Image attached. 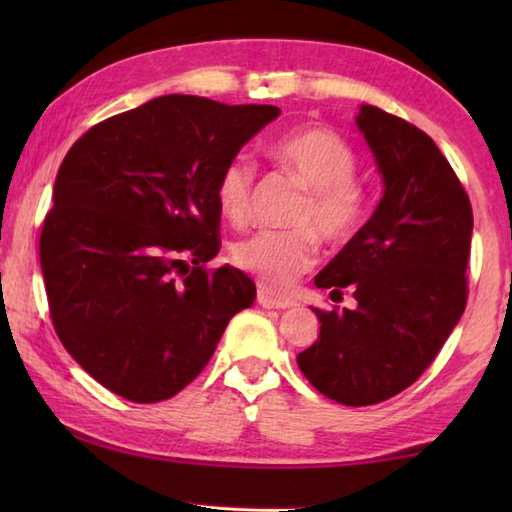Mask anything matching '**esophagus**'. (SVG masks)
I'll list each match as a JSON object with an SVG mask.
<instances>
[{
  "instance_id": "34e87169",
  "label": "esophagus",
  "mask_w": 512,
  "mask_h": 512,
  "mask_svg": "<svg viewBox=\"0 0 512 512\" xmlns=\"http://www.w3.org/2000/svg\"><path fill=\"white\" fill-rule=\"evenodd\" d=\"M257 302H259V305H262L264 309H287V307H291V300H287V298H277V296H273V293L268 291V289H259V291H257Z\"/></svg>"
}]
</instances>
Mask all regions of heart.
<instances>
[{"label": "heart", "mask_w": 512, "mask_h": 512, "mask_svg": "<svg viewBox=\"0 0 512 512\" xmlns=\"http://www.w3.org/2000/svg\"><path fill=\"white\" fill-rule=\"evenodd\" d=\"M271 155L296 173L307 187L293 230H259L232 248V262L253 273L268 289H287L309 271L318 255V235L329 244L348 241L366 219V189L357 173V153L341 135L323 126L296 128L277 137ZM255 183V162L237 153L223 164L214 196L225 219L241 223L248 214L250 189Z\"/></svg>", "instance_id": "b5f03b06"}]
</instances>
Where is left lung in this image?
<instances>
[{
  "instance_id": "left-lung-1",
  "label": "left lung",
  "mask_w": 512,
  "mask_h": 512,
  "mask_svg": "<svg viewBox=\"0 0 512 512\" xmlns=\"http://www.w3.org/2000/svg\"><path fill=\"white\" fill-rule=\"evenodd\" d=\"M384 180L368 223L316 275L318 289H352L354 309H314L316 343L298 354L311 386L345 406H368L418 379L461 320L467 302L472 205L427 133L361 106Z\"/></svg>"
}]
</instances>
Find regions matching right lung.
<instances>
[{"mask_svg": "<svg viewBox=\"0 0 512 512\" xmlns=\"http://www.w3.org/2000/svg\"><path fill=\"white\" fill-rule=\"evenodd\" d=\"M275 106L167 94L92 126L69 149L40 235L51 323L79 366L124 400H169L207 366L255 284L221 248L223 164Z\"/></svg>", "mask_w": 512, "mask_h": 512, "instance_id": "1", "label": "right lung"}]
</instances>
